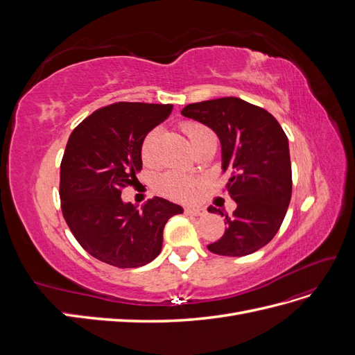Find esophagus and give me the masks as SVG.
<instances>
[{"mask_svg": "<svg viewBox=\"0 0 355 355\" xmlns=\"http://www.w3.org/2000/svg\"><path fill=\"white\" fill-rule=\"evenodd\" d=\"M185 213L189 216H202V214H206V210L202 207H185Z\"/></svg>", "mask_w": 355, "mask_h": 355, "instance_id": "obj_1", "label": "esophagus"}]
</instances>
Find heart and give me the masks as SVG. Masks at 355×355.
<instances>
[{
  "mask_svg": "<svg viewBox=\"0 0 355 355\" xmlns=\"http://www.w3.org/2000/svg\"><path fill=\"white\" fill-rule=\"evenodd\" d=\"M182 130L185 132L194 149L204 141H207V139L214 137L210 128L201 123H192V121L184 123L182 124ZM157 142H158V128H153V130H149L144 136L142 144H141V157L144 159V163L153 164L155 161ZM197 184H198L197 179L178 173V171H167V173L161 175L157 180V187L161 194L175 200H189L194 197Z\"/></svg>",
  "mask_w": 355,
  "mask_h": 355,
  "instance_id": "heart-1",
  "label": "heart"
}]
</instances>
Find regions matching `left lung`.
<instances>
[{
  "label": "left lung",
  "mask_w": 355,
  "mask_h": 355,
  "mask_svg": "<svg viewBox=\"0 0 355 355\" xmlns=\"http://www.w3.org/2000/svg\"><path fill=\"white\" fill-rule=\"evenodd\" d=\"M182 115L209 125L222 145V168L231 175L225 189L237 202L225 214V232L207 245L220 256H245L262 249L280 230L292 198V164L282 125L261 106L239 98L189 103Z\"/></svg>",
  "instance_id": "1"
}]
</instances>
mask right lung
Listing matches in <instances>:
<instances>
[{"instance_id": "1", "label": "right lung", "mask_w": 355, "mask_h": 355, "mask_svg": "<svg viewBox=\"0 0 355 355\" xmlns=\"http://www.w3.org/2000/svg\"><path fill=\"white\" fill-rule=\"evenodd\" d=\"M173 105L116 102L96 110L71 133L60 163V206L75 240L96 259L116 268L146 265L161 252L167 220L182 213L154 197L139 210L121 191L142 168L144 136Z\"/></svg>"}]
</instances>
